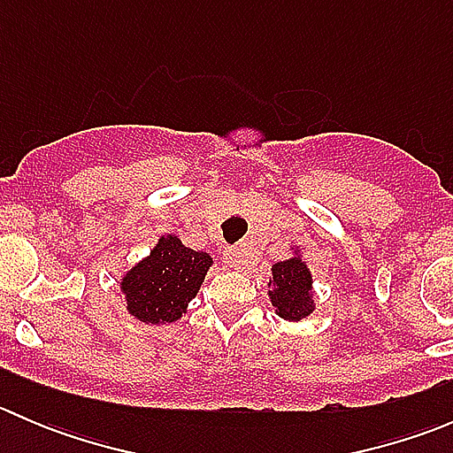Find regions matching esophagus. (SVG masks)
<instances>
[{"mask_svg":"<svg viewBox=\"0 0 453 453\" xmlns=\"http://www.w3.org/2000/svg\"><path fill=\"white\" fill-rule=\"evenodd\" d=\"M223 256H226L227 267H232V269H245V267H248V258H245L243 248H236V245H232V248H227L226 252H223Z\"/></svg>","mask_w":453,"mask_h":453,"instance_id":"34e87169","label":"esophagus"}]
</instances>
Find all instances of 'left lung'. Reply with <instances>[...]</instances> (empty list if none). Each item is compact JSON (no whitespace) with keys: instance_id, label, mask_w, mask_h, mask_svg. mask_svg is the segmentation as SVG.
<instances>
[{"instance_id":"left-lung-1","label":"left lung","mask_w":453,"mask_h":453,"mask_svg":"<svg viewBox=\"0 0 453 453\" xmlns=\"http://www.w3.org/2000/svg\"><path fill=\"white\" fill-rule=\"evenodd\" d=\"M273 278L272 285V304L276 313L289 322L307 318L313 311V296H311V273L307 265L300 258H289L276 263L272 267Z\"/></svg>"}]
</instances>
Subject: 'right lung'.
I'll use <instances>...</instances> for the list:
<instances>
[{
	"label": "right lung",
	"instance_id": "1",
	"mask_svg": "<svg viewBox=\"0 0 453 453\" xmlns=\"http://www.w3.org/2000/svg\"><path fill=\"white\" fill-rule=\"evenodd\" d=\"M210 263L208 254L184 248L177 236H162L149 258L122 278L127 309L146 324L175 322L197 296Z\"/></svg>",
	"mask_w": 453,
	"mask_h": 453
}]
</instances>
